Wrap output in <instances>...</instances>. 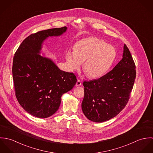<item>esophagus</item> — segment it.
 <instances>
[{
  "instance_id": "esophagus-1",
  "label": "esophagus",
  "mask_w": 153,
  "mask_h": 153,
  "mask_svg": "<svg viewBox=\"0 0 153 153\" xmlns=\"http://www.w3.org/2000/svg\"><path fill=\"white\" fill-rule=\"evenodd\" d=\"M82 85V82L80 80H78L76 83V87H78V86H81Z\"/></svg>"
}]
</instances>
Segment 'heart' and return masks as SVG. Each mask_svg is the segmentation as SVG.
<instances>
[{"label": "heart", "instance_id": "1", "mask_svg": "<svg viewBox=\"0 0 153 153\" xmlns=\"http://www.w3.org/2000/svg\"><path fill=\"white\" fill-rule=\"evenodd\" d=\"M75 51L66 53L68 68L72 72L78 71L83 62V70L90 78L104 75L114 61L117 52L115 48L97 37H89L75 45Z\"/></svg>", "mask_w": 153, "mask_h": 153}]
</instances>
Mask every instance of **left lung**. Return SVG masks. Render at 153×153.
<instances>
[{
    "label": "left lung",
    "instance_id": "left-lung-1",
    "mask_svg": "<svg viewBox=\"0 0 153 153\" xmlns=\"http://www.w3.org/2000/svg\"><path fill=\"white\" fill-rule=\"evenodd\" d=\"M135 76V63L124 44L123 58L111 71L98 79L84 82L81 106L85 117L102 123L117 115L128 103Z\"/></svg>",
    "mask_w": 153,
    "mask_h": 153
}]
</instances>
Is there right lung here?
Returning a JSON list of instances; mask_svg holds the SVG:
<instances>
[{"mask_svg": "<svg viewBox=\"0 0 153 153\" xmlns=\"http://www.w3.org/2000/svg\"><path fill=\"white\" fill-rule=\"evenodd\" d=\"M66 29L64 26L32 34L15 53L12 75L16 97L22 108L36 117L45 118L55 114L62 95L77 81L74 74L60 70L51 59L39 55L46 38L61 36Z\"/></svg>", "mask_w": 153, "mask_h": 153, "instance_id": "add662e5", "label": "right lung"}]
</instances>
